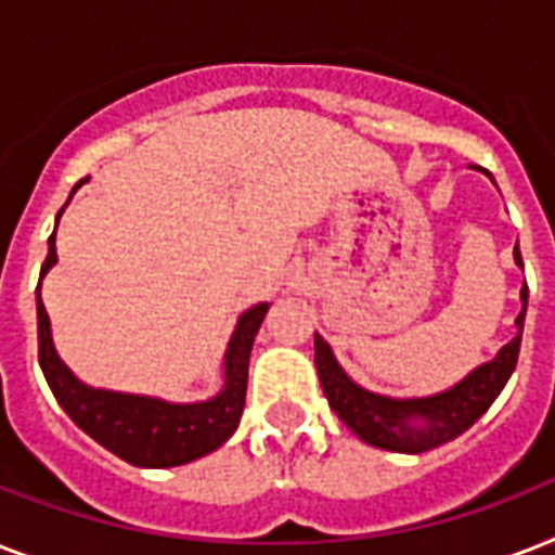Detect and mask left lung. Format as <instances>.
I'll list each match as a JSON object with an SVG mask.
<instances>
[{
	"instance_id": "1",
	"label": "left lung",
	"mask_w": 555,
	"mask_h": 555,
	"mask_svg": "<svg viewBox=\"0 0 555 555\" xmlns=\"http://www.w3.org/2000/svg\"><path fill=\"white\" fill-rule=\"evenodd\" d=\"M516 261L521 264V253L516 244ZM527 313V282L521 287V313H518V334L492 357L490 363L478 365L473 374H466L447 391L431 397H383L365 391L348 377L331 346L317 334L313 337V357L320 371L322 391L328 397V405L337 417L354 431L357 438L369 447L403 452V455H421L464 435L478 417L492 405V400L507 386L509 374L518 363L521 348V331H525Z\"/></svg>"
}]
</instances>
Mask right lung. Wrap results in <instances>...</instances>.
<instances>
[{
    "label": "right lung",
    "instance_id": "right-lung-1",
    "mask_svg": "<svg viewBox=\"0 0 555 555\" xmlns=\"http://www.w3.org/2000/svg\"><path fill=\"white\" fill-rule=\"evenodd\" d=\"M80 184L74 186L72 195L80 190ZM63 209L56 212V221L63 216ZM54 261L56 238L51 235L39 282ZM268 308V302H259L238 317V325L224 354V388L201 403H167L158 397L124 395V391H106V388H91L80 383L56 354L51 322L37 291L39 365L65 414L112 455L124 457L126 464L132 466H146V469L190 464L195 457L209 455L212 449L221 447L242 421L250 348Z\"/></svg>",
    "mask_w": 555,
    "mask_h": 555
}]
</instances>
